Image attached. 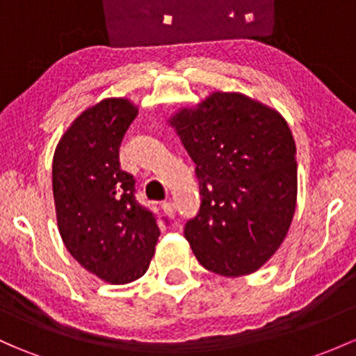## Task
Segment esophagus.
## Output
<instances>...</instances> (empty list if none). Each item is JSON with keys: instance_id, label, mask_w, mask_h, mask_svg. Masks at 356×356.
I'll use <instances>...</instances> for the list:
<instances>
[{"instance_id": "esophagus-1", "label": "esophagus", "mask_w": 356, "mask_h": 356, "mask_svg": "<svg viewBox=\"0 0 356 356\" xmlns=\"http://www.w3.org/2000/svg\"><path fill=\"white\" fill-rule=\"evenodd\" d=\"M162 209L167 213L168 216H170V218H174V215H175V204L172 203V201H165V203H162Z\"/></svg>"}]
</instances>
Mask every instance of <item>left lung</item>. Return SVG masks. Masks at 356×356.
<instances>
[{"label": "left lung", "mask_w": 356, "mask_h": 356, "mask_svg": "<svg viewBox=\"0 0 356 356\" xmlns=\"http://www.w3.org/2000/svg\"><path fill=\"white\" fill-rule=\"evenodd\" d=\"M170 124L200 182V209L184 227L194 256L216 275L254 273L282 245L297 204L286 121L241 93L215 92Z\"/></svg>", "instance_id": "obj_1"}]
</instances>
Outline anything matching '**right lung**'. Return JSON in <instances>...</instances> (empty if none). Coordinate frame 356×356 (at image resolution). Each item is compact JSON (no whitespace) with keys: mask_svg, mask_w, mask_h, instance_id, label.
Returning <instances> with one entry per match:
<instances>
[{"mask_svg":"<svg viewBox=\"0 0 356 356\" xmlns=\"http://www.w3.org/2000/svg\"><path fill=\"white\" fill-rule=\"evenodd\" d=\"M136 114L129 100H102L74 119L52 160L63 242L87 271L114 285L147 273L160 235L159 216L138 203L136 181L119 167Z\"/></svg>","mask_w":356,"mask_h":356,"instance_id":"right-lung-1","label":"right lung"}]
</instances>
